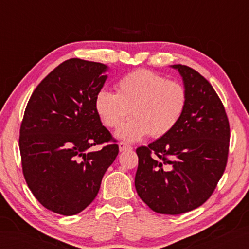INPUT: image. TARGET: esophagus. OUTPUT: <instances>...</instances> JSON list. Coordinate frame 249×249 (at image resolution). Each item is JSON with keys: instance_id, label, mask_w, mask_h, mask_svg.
<instances>
[{"instance_id": "1", "label": "esophagus", "mask_w": 249, "mask_h": 249, "mask_svg": "<svg viewBox=\"0 0 249 249\" xmlns=\"http://www.w3.org/2000/svg\"><path fill=\"white\" fill-rule=\"evenodd\" d=\"M119 149H120L121 152H123V151H126V150H131V149H133V147H131L129 144L125 143V142H120V143H119Z\"/></svg>"}]
</instances>
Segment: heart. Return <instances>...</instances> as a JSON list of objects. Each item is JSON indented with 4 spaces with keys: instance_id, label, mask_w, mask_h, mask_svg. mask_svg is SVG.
Returning <instances> with one entry per match:
<instances>
[{
    "instance_id": "obj_1",
    "label": "heart",
    "mask_w": 249,
    "mask_h": 249,
    "mask_svg": "<svg viewBox=\"0 0 249 249\" xmlns=\"http://www.w3.org/2000/svg\"><path fill=\"white\" fill-rule=\"evenodd\" d=\"M187 106V91L182 83L150 70H136L116 82V93L100 89L94 99L99 119L109 128L120 126L130 114L134 119L116 130L128 142L149 135L160 138L176 127Z\"/></svg>"
}]
</instances>
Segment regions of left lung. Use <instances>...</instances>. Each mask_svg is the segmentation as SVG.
Returning <instances> with one entry per match:
<instances>
[{"mask_svg":"<svg viewBox=\"0 0 249 249\" xmlns=\"http://www.w3.org/2000/svg\"><path fill=\"white\" fill-rule=\"evenodd\" d=\"M171 67L183 78L186 109L170 133L136 150L135 186L154 212L178 215L199 208L212 196L228 160L230 126L211 83L186 65Z\"/></svg>","mask_w":249,"mask_h":249,"instance_id":"8db88e82","label":"left lung"}]
</instances>
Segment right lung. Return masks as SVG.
Listing matches in <instances>:
<instances>
[{"mask_svg": "<svg viewBox=\"0 0 249 249\" xmlns=\"http://www.w3.org/2000/svg\"><path fill=\"white\" fill-rule=\"evenodd\" d=\"M107 68L80 59L63 62L26 105L19 136L22 172L34 197L54 213L75 215L91 204L119 154L94 107ZM104 143L102 150H89Z\"/></svg>", "mask_w": 249, "mask_h": 249, "instance_id": "add662e5", "label": "right lung"}]
</instances>
